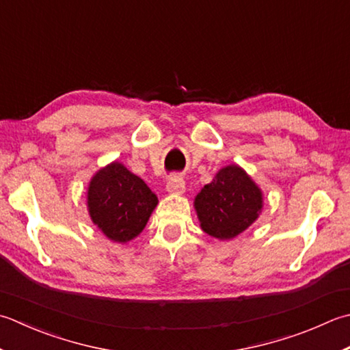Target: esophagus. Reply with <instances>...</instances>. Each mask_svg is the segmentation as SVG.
<instances>
[{"instance_id": "34e87169", "label": "esophagus", "mask_w": 350, "mask_h": 350, "mask_svg": "<svg viewBox=\"0 0 350 350\" xmlns=\"http://www.w3.org/2000/svg\"><path fill=\"white\" fill-rule=\"evenodd\" d=\"M167 191L171 194H183L185 193V180L179 176H173L167 183Z\"/></svg>"}]
</instances>
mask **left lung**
<instances>
[{
    "label": "left lung",
    "instance_id": "1",
    "mask_svg": "<svg viewBox=\"0 0 350 350\" xmlns=\"http://www.w3.org/2000/svg\"><path fill=\"white\" fill-rule=\"evenodd\" d=\"M200 228L217 239H232L256 221L262 191L238 165H228L204 185L194 200Z\"/></svg>",
    "mask_w": 350,
    "mask_h": 350
}]
</instances>
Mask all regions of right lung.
<instances>
[{
  "label": "right lung",
  "instance_id": "right-lung-1",
  "mask_svg": "<svg viewBox=\"0 0 350 350\" xmlns=\"http://www.w3.org/2000/svg\"><path fill=\"white\" fill-rule=\"evenodd\" d=\"M157 197L141 177L112 162L98 170L88 187L92 223L115 243L124 244L146 228Z\"/></svg>",
  "mask_w": 350,
  "mask_h": 350
}]
</instances>
